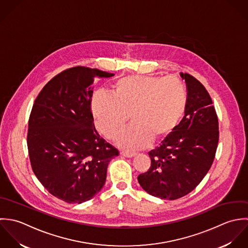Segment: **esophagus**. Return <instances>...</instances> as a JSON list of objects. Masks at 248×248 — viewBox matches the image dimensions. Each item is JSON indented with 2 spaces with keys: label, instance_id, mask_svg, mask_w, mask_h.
<instances>
[{
  "label": "esophagus",
  "instance_id": "esophagus-1",
  "mask_svg": "<svg viewBox=\"0 0 248 248\" xmlns=\"http://www.w3.org/2000/svg\"><path fill=\"white\" fill-rule=\"evenodd\" d=\"M121 155L124 156V157H127V158H132L136 155V153H133V152H126V151H121Z\"/></svg>",
  "mask_w": 248,
  "mask_h": 248
}]
</instances>
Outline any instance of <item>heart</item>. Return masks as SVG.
<instances>
[{"label":"heart","instance_id":"heart-1","mask_svg":"<svg viewBox=\"0 0 248 248\" xmlns=\"http://www.w3.org/2000/svg\"><path fill=\"white\" fill-rule=\"evenodd\" d=\"M187 106L183 82L175 77L127 76L116 81L112 95L98 91L91 99L96 127L114 139L127 124H133L118 139L121 147L139 149L150 140L168 137L176 127Z\"/></svg>","mask_w":248,"mask_h":248}]
</instances>
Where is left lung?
Wrapping results in <instances>:
<instances>
[{
	"label": "left lung",
	"instance_id": "1",
	"mask_svg": "<svg viewBox=\"0 0 248 248\" xmlns=\"http://www.w3.org/2000/svg\"><path fill=\"white\" fill-rule=\"evenodd\" d=\"M187 86L185 115L159 148L149 151L151 165L138 176L149 195L174 200L201 182L209 171L218 144V120L203 84L189 74H180Z\"/></svg>",
	"mask_w": 248,
	"mask_h": 248
}]
</instances>
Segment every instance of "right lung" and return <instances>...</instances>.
Wrapping results in <instances>:
<instances>
[{
  "label": "right lung",
  "instance_id": "right-lung-1",
  "mask_svg": "<svg viewBox=\"0 0 248 248\" xmlns=\"http://www.w3.org/2000/svg\"><path fill=\"white\" fill-rule=\"evenodd\" d=\"M114 74L77 66L43 87L33 103L27 136L31 165L48 192L68 203L96 196L118 149L97 132L91 111L95 78Z\"/></svg>",
  "mask_w": 248,
  "mask_h": 248
}]
</instances>
